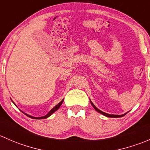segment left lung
I'll return each mask as SVG.
<instances>
[{
	"label": "left lung",
	"instance_id": "1",
	"mask_svg": "<svg viewBox=\"0 0 150 150\" xmlns=\"http://www.w3.org/2000/svg\"><path fill=\"white\" fill-rule=\"evenodd\" d=\"M90 102H91V104L92 106H93V108H94L95 110H96V111L98 112H99V113H101V114L104 115H105L106 117H122V116L125 115H126V113H127V112H126V113H125V114L121 115H110V114H107V113L101 111L100 110H99V109H98V108H96V106H95L94 104L92 103V102H91V100H90Z\"/></svg>",
	"mask_w": 150,
	"mask_h": 150
}]
</instances>
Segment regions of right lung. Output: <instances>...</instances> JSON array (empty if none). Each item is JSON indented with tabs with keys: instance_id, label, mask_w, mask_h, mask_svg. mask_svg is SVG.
<instances>
[{
	"instance_id": "1",
	"label": "right lung",
	"mask_w": 150,
	"mask_h": 150,
	"mask_svg": "<svg viewBox=\"0 0 150 150\" xmlns=\"http://www.w3.org/2000/svg\"><path fill=\"white\" fill-rule=\"evenodd\" d=\"M64 102V99H62V100L61 102H59V103L58 104H57V105H56L55 107H54V108H53L52 110H51V111H50L48 113V114L46 115H45V116H43V117H33V116H30V115H29L26 114V113H25V112H23L24 114H25V115H26L27 116H28L29 117H30V118H33V119H45V118H47V117H49V116H51V115H52L53 113H54V112H55L57 111V110H58L60 106L62 105V102ZM13 104H14V103H13ZM15 105H16V104H15Z\"/></svg>"
}]
</instances>
